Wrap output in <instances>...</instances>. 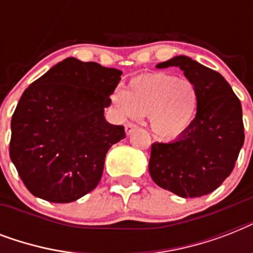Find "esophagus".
<instances>
[{
	"label": "esophagus",
	"mask_w": 253,
	"mask_h": 253,
	"mask_svg": "<svg viewBox=\"0 0 253 253\" xmlns=\"http://www.w3.org/2000/svg\"><path fill=\"white\" fill-rule=\"evenodd\" d=\"M136 125H134V123H127L126 126H125V130H126V135H130L131 132L134 130H136Z\"/></svg>",
	"instance_id": "esophagus-1"
}]
</instances>
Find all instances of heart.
Instances as JSON below:
<instances>
[{
  "instance_id": "heart-1",
  "label": "heart",
  "mask_w": 253,
  "mask_h": 253,
  "mask_svg": "<svg viewBox=\"0 0 253 253\" xmlns=\"http://www.w3.org/2000/svg\"><path fill=\"white\" fill-rule=\"evenodd\" d=\"M111 103L121 118L148 117L152 132L176 139L188 131L198 110V90L192 81L168 73L134 77L126 90L117 89Z\"/></svg>"
}]
</instances>
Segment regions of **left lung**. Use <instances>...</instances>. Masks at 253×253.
<instances>
[{"instance_id": "left-lung-1", "label": "left lung", "mask_w": 253, "mask_h": 253, "mask_svg": "<svg viewBox=\"0 0 253 253\" xmlns=\"http://www.w3.org/2000/svg\"><path fill=\"white\" fill-rule=\"evenodd\" d=\"M178 67L198 90V110L188 131L151 147L150 174L163 189L184 198L214 192L232 169L244 143L239 98L220 73L188 56H174L156 68Z\"/></svg>"}]
</instances>
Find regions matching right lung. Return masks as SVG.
<instances>
[{
	"label": "right lung",
	"mask_w": 253,
	"mask_h": 253,
	"mask_svg": "<svg viewBox=\"0 0 253 253\" xmlns=\"http://www.w3.org/2000/svg\"><path fill=\"white\" fill-rule=\"evenodd\" d=\"M122 72L67 57L22 94L11 118L10 159L29 192L68 204L98 185L107 151L125 139L103 111Z\"/></svg>",
	"instance_id": "add662e5"
}]
</instances>
